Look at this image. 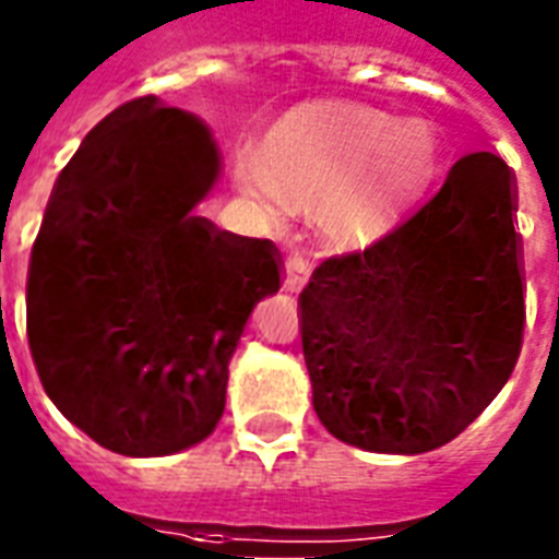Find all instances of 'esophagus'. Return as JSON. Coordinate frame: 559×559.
<instances>
[{
	"mask_svg": "<svg viewBox=\"0 0 559 559\" xmlns=\"http://www.w3.org/2000/svg\"><path fill=\"white\" fill-rule=\"evenodd\" d=\"M308 280V265L300 257H288L285 259V276H283V288L285 292L297 294L306 285Z\"/></svg>",
	"mask_w": 559,
	"mask_h": 559,
	"instance_id": "1",
	"label": "esophagus"
}]
</instances>
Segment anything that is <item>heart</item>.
<instances>
[{"label": "heart", "mask_w": 559, "mask_h": 559, "mask_svg": "<svg viewBox=\"0 0 559 559\" xmlns=\"http://www.w3.org/2000/svg\"><path fill=\"white\" fill-rule=\"evenodd\" d=\"M432 160L427 132L372 111H320L274 129L245 190L317 218L341 245L369 242L399 218Z\"/></svg>", "instance_id": "obj_1"}]
</instances>
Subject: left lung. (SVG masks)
Listing matches in <instances>:
<instances>
[{
    "label": "left lung",
    "mask_w": 559,
    "mask_h": 559,
    "mask_svg": "<svg viewBox=\"0 0 559 559\" xmlns=\"http://www.w3.org/2000/svg\"><path fill=\"white\" fill-rule=\"evenodd\" d=\"M513 216L511 167L471 153L404 225L314 267L300 294L302 355L334 439L415 456L497 399L525 329Z\"/></svg>",
    "instance_id": "obj_1"
}]
</instances>
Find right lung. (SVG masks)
<instances>
[{"instance_id": "right-lung-1", "label": "right lung", "mask_w": 559, "mask_h": 559, "mask_svg": "<svg viewBox=\"0 0 559 559\" xmlns=\"http://www.w3.org/2000/svg\"><path fill=\"white\" fill-rule=\"evenodd\" d=\"M216 176L210 129L146 95L53 181L25 288L31 357L53 406L120 456L216 430L245 323L280 292L274 245L193 213Z\"/></svg>"}]
</instances>
